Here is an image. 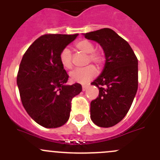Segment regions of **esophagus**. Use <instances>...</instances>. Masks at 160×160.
Returning a JSON list of instances; mask_svg holds the SVG:
<instances>
[{"instance_id": "obj_1", "label": "esophagus", "mask_w": 160, "mask_h": 160, "mask_svg": "<svg viewBox=\"0 0 160 160\" xmlns=\"http://www.w3.org/2000/svg\"><path fill=\"white\" fill-rule=\"evenodd\" d=\"M88 85H83V87H82V90H83V92H85V91L88 89Z\"/></svg>"}]
</instances>
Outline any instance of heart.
I'll use <instances>...</instances> for the list:
<instances>
[{"label":"heart","instance_id":"b5f03b06","mask_svg":"<svg viewBox=\"0 0 160 160\" xmlns=\"http://www.w3.org/2000/svg\"><path fill=\"white\" fill-rule=\"evenodd\" d=\"M76 48L80 51L88 54V62L92 61L97 65H101L104 62V57L100 52L96 51L95 47L92 42L83 39L77 42ZM60 62L64 68L69 69L72 66V52L69 49L64 48L60 53ZM97 68L94 65H90L83 68H77L70 72L69 77L72 81L85 84L90 82L97 75Z\"/></svg>","mask_w":160,"mask_h":160}]
</instances>
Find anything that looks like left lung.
Here are the masks:
<instances>
[{"instance_id": "8db88e82", "label": "left lung", "mask_w": 160, "mask_h": 160, "mask_svg": "<svg viewBox=\"0 0 160 160\" xmlns=\"http://www.w3.org/2000/svg\"><path fill=\"white\" fill-rule=\"evenodd\" d=\"M102 46L105 65L93 82L99 90L91 102V119L99 127L114 126L124 118L138 88V61L131 46L110 28L83 34Z\"/></svg>"}]
</instances>
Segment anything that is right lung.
<instances>
[{"mask_svg": "<svg viewBox=\"0 0 160 160\" xmlns=\"http://www.w3.org/2000/svg\"><path fill=\"white\" fill-rule=\"evenodd\" d=\"M78 36L45 35L23 54L17 86L23 107L30 117L45 128L61 127L68 122L71 101L80 94V83L67 85L68 75L60 62V53Z\"/></svg>", "mask_w": 160, "mask_h": 160, "instance_id": "right-lung-1", "label": "right lung"}]
</instances>
